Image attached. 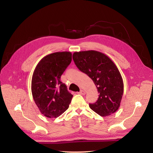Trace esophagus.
I'll use <instances>...</instances> for the list:
<instances>
[{"instance_id":"obj_1","label":"esophagus","mask_w":153,"mask_h":153,"mask_svg":"<svg viewBox=\"0 0 153 153\" xmlns=\"http://www.w3.org/2000/svg\"><path fill=\"white\" fill-rule=\"evenodd\" d=\"M78 94H80L81 95H85V92L84 90H81L79 92H78Z\"/></svg>"}]
</instances>
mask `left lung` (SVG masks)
<instances>
[{
    "label": "left lung",
    "instance_id": "obj_1",
    "mask_svg": "<svg viewBox=\"0 0 153 153\" xmlns=\"http://www.w3.org/2000/svg\"><path fill=\"white\" fill-rule=\"evenodd\" d=\"M77 68L93 80L99 97L89 107L102 117L119 109L124 92L123 80L119 69L107 55L96 50L74 52Z\"/></svg>",
    "mask_w": 153,
    "mask_h": 153
}]
</instances>
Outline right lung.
<instances>
[{"mask_svg":"<svg viewBox=\"0 0 153 153\" xmlns=\"http://www.w3.org/2000/svg\"><path fill=\"white\" fill-rule=\"evenodd\" d=\"M70 52L46 55L37 64L32 77L31 91L34 102L44 116L56 118L69 108L73 95L61 76L71 62Z\"/></svg>","mask_w":153,"mask_h":153,"instance_id":"add662e5","label":"right lung"}]
</instances>
